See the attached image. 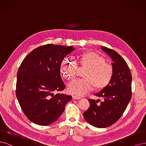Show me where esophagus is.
I'll return each mask as SVG.
<instances>
[{
  "mask_svg": "<svg viewBox=\"0 0 146 146\" xmlns=\"http://www.w3.org/2000/svg\"><path fill=\"white\" fill-rule=\"evenodd\" d=\"M72 98L73 99H76V100H79V99H81V98H80V97H78V96H72Z\"/></svg>",
  "mask_w": 146,
  "mask_h": 146,
  "instance_id": "1",
  "label": "esophagus"
}]
</instances>
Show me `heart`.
Here are the masks:
<instances>
[{
    "instance_id": "b5f03b06",
    "label": "heart",
    "mask_w": 146,
    "mask_h": 146,
    "mask_svg": "<svg viewBox=\"0 0 146 146\" xmlns=\"http://www.w3.org/2000/svg\"><path fill=\"white\" fill-rule=\"evenodd\" d=\"M104 56L95 52L90 51L82 54L80 57L82 67H87L84 74L85 79L72 80L68 85L69 93L82 96L92 90L104 89L108 85L113 77L114 70L111 65L106 64ZM78 64L73 58H67L61 64V74L68 80L73 79L77 73Z\"/></svg>"
}]
</instances>
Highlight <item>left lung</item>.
<instances>
[{
	"label": "left lung",
	"instance_id": "left-lung-1",
	"mask_svg": "<svg viewBox=\"0 0 146 146\" xmlns=\"http://www.w3.org/2000/svg\"><path fill=\"white\" fill-rule=\"evenodd\" d=\"M101 48L111 58L114 74L110 84L94 94L104 100L98 104L97 100L88 99L90 106L83 115L90 125L104 128L119 119L130 102L132 74L126 62L117 52L104 46Z\"/></svg>",
	"mask_w": 146,
	"mask_h": 146
}]
</instances>
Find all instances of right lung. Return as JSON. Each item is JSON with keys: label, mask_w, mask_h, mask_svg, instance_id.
Segmentation results:
<instances>
[{"label": "right lung", "mask_w": 146, "mask_h": 146, "mask_svg": "<svg viewBox=\"0 0 146 146\" xmlns=\"http://www.w3.org/2000/svg\"><path fill=\"white\" fill-rule=\"evenodd\" d=\"M74 50L72 46L46 44L35 48L21 62L17 75L16 96L28 119L36 125L47 126L56 121L72 100L62 93L61 64Z\"/></svg>", "instance_id": "1"}]
</instances>
